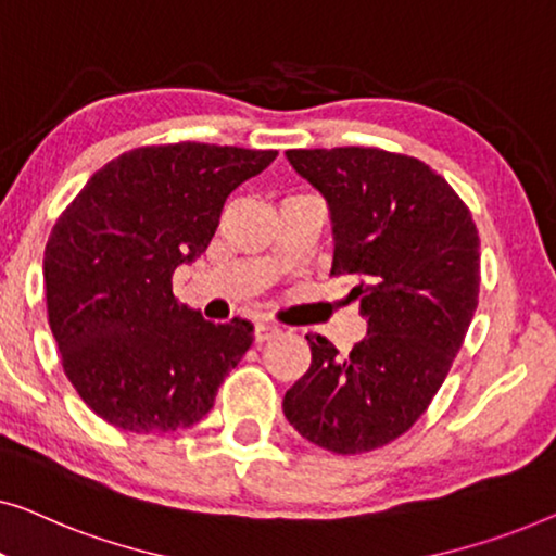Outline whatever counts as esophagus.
I'll return each instance as SVG.
<instances>
[{
  "instance_id": "1",
  "label": "esophagus",
  "mask_w": 556,
  "mask_h": 556,
  "mask_svg": "<svg viewBox=\"0 0 556 556\" xmlns=\"http://www.w3.org/2000/svg\"><path fill=\"white\" fill-rule=\"evenodd\" d=\"M279 334V327L277 325H271V323H256L254 325V340L260 342H267V340H271V338H277Z\"/></svg>"
}]
</instances>
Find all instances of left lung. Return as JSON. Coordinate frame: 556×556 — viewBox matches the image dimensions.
Returning <instances> with one entry per match:
<instances>
[{"label":"left lung","mask_w":556,"mask_h":556,"mask_svg":"<svg viewBox=\"0 0 556 556\" xmlns=\"http://www.w3.org/2000/svg\"><path fill=\"white\" fill-rule=\"evenodd\" d=\"M287 159L330 203V277L367 317L342 357L307 334L309 370L287 390L285 416L319 448H382L424 416L479 307L481 241L471 211L424 161L382 148H294Z\"/></svg>","instance_id":"left-lung-1"}]
</instances>
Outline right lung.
I'll list each match as a JSON object with an SVG mask.
<instances>
[{
	"mask_svg": "<svg viewBox=\"0 0 556 556\" xmlns=\"http://www.w3.org/2000/svg\"><path fill=\"white\" fill-rule=\"evenodd\" d=\"M277 151L168 143L125 151L90 176L45 247L47 319L85 405L128 433H170L214 408L254 327L214 325L174 296L206 252L229 193Z\"/></svg>",
	"mask_w": 556,
	"mask_h": 556,
	"instance_id": "right-lung-1",
	"label": "right lung"
}]
</instances>
